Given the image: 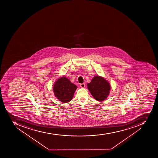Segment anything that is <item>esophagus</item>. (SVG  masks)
Returning a JSON list of instances; mask_svg holds the SVG:
<instances>
[{
    "label": "esophagus",
    "instance_id": "esophagus-1",
    "mask_svg": "<svg viewBox=\"0 0 158 158\" xmlns=\"http://www.w3.org/2000/svg\"><path fill=\"white\" fill-rule=\"evenodd\" d=\"M80 86L81 88H85V83H81V84H80Z\"/></svg>",
    "mask_w": 158,
    "mask_h": 158
}]
</instances>
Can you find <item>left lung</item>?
<instances>
[{
    "label": "left lung",
    "mask_w": 158,
    "mask_h": 158,
    "mask_svg": "<svg viewBox=\"0 0 158 158\" xmlns=\"http://www.w3.org/2000/svg\"><path fill=\"white\" fill-rule=\"evenodd\" d=\"M87 85L91 94L98 101H103L106 99L111 89L108 81L99 76H94L91 82L87 83Z\"/></svg>",
    "instance_id": "obj_1"
}]
</instances>
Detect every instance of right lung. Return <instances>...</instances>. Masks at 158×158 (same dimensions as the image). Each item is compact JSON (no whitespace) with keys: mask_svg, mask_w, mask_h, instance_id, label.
Segmentation results:
<instances>
[{"mask_svg":"<svg viewBox=\"0 0 158 158\" xmlns=\"http://www.w3.org/2000/svg\"><path fill=\"white\" fill-rule=\"evenodd\" d=\"M77 86L65 77H59L54 85L53 90L55 97L63 103L70 102L73 98Z\"/></svg>","mask_w":158,"mask_h":158,"instance_id":"obj_1","label":"right lung"}]
</instances>
